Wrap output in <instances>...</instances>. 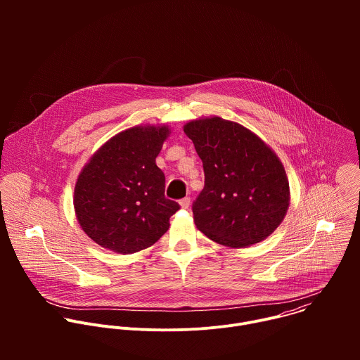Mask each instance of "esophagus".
<instances>
[{
    "label": "esophagus",
    "mask_w": 360,
    "mask_h": 360,
    "mask_svg": "<svg viewBox=\"0 0 360 360\" xmlns=\"http://www.w3.org/2000/svg\"><path fill=\"white\" fill-rule=\"evenodd\" d=\"M189 203H191V199H189V198H184V199L179 200V205H181L182 210H188V208H189Z\"/></svg>",
    "instance_id": "esophagus-1"
}]
</instances>
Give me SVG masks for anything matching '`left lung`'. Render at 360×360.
I'll use <instances>...</instances> for the list:
<instances>
[{
	"mask_svg": "<svg viewBox=\"0 0 360 360\" xmlns=\"http://www.w3.org/2000/svg\"><path fill=\"white\" fill-rule=\"evenodd\" d=\"M184 132L205 172L192 207L196 228L232 249L272 235L290 203L286 171L275 150L250 129L217 115L188 121Z\"/></svg>",
	"mask_w": 360,
	"mask_h": 360,
	"instance_id": "left-lung-1",
	"label": "left lung"
}]
</instances>
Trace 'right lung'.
Instances as JSON below:
<instances>
[{
  "instance_id": "add662e5",
  "label": "right lung",
  "mask_w": 360,
  "mask_h": 360,
  "mask_svg": "<svg viewBox=\"0 0 360 360\" xmlns=\"http://www.w3.org/2000/svg\"><path fill=\"white\" fill-rule=\"evenodd\" d=\"M169 134L167 124L121 131L81 169L74 188L75 217L99 246L131 255L168 231L179 205L165 198V175L155 160Z\"/></svg>"
}]
</instances>
